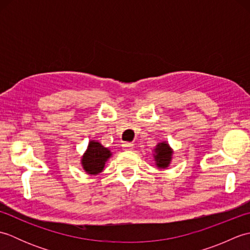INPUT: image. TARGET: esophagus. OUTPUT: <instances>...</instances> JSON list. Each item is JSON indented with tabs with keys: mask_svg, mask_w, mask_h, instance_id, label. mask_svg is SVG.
I'll use <instances>...</instances> for the list:
<instances>
[{
	"mask_svg": "<svg viewBox=\"0 0 250 250\" xmlns=\"http://www.w3.org/2000/svg\"><path fill=\"white\" fill-rule=\"evenodd\" d=\"M122 147L125 150H133L134 145L132 143H125V144H122Z\"/></svg>",
	"mask_w": 250,
	"mask_h": 250,
	"instance_id": "34e87169",
	"label": "esophagus"
}]
</instances>
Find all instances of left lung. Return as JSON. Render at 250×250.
Here are the masks:
<instances>
[{
  "label": "left lung",
  "mask_w": 250,
  "mask_h": 250,
  "mask_svg": "<svg viewBox=\"0 0 250 250\" xmlns=\"http://www.w3.org/2000/svg\"><path fill=\"white\" fill-rule=\"evenodd\" d=\"M153 158L158 168H167L171 164L173 158V149L167 142L158 143L153 149Z\"/></svg>",
  "instance_id": "obj_1"
}]
</instances>
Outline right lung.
I'll return each instance as SVG.
<instances>
[{
  "instance_id": "obj_1",
  "label": "right lung",
  "mask_w": 250,
  "mask_h": 250,
  "mask_svg": "<svg viewBox=\"0 0 250 250\" xmlns=\"http://www.w3.org/2000/svg\"><path fill=\"white\" fill-rule=\"evenodd\" d=\"M113 153L108 148L104 147L100 142L91 140L89 142L88 147L82 156V167L84 172L89 175H98L103 171L105 163Z\"/></svg>"
}]
</instances>
